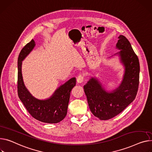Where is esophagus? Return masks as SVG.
I'll use <instances>...</instances> for the list:
<instances>
[{
	"mask_svg": "<svg viewBox=\"0 0 152 152\" xmlns=\"http://www.w3.org/2000/svg\"><path fill=\"white\" fill-rule=\"evenodd\" d=\"M84 77L82 74H79L77 77V83L78 84L82 83L84 80Z\"/></svg>",
	"mask_w": 152,
	"mask_h": 152,
	"instance_id": "1",
	"label": "esophagus"
}]
</instances>
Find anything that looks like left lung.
Masks as SVG:
<instances>
[{"mask_svg": "<svg viewBox=\"0 0 152 152\" xmlns=\"http://www.w3.org/2000/svg\"><path fill=\"white\" fill-rule=\"evenodd\" d=\"M116 48L120 51L115 55L120 57L125 68L120 84L112 92H107L96 77H91L84 86L89 108L99 120H106L119 114L133 102L139 84V59L128 39L120 35Z\"/></svg>", "mask_w": 152, "mask_h": 152, "instance_id": "8db88e82", "label": "left lung"}]
</instances>
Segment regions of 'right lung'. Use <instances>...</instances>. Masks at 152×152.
<instances>
[{
	"label": "right lung",
	"mask_w": 152,
	"mask_h": 152,
	"mask_svg": "<svg viewBox=\"0 0 152 152\" xmlns=\"http://www.w3.org/2000/svg\"><path fill=\"white\" fill-rule=\"evenodd\" d=\"M35 46L34 39L21 50L18 59V94L29 114L35 119L48 124H57L66 115L70 93L76 86V78L72 77L57 88L53 95L46 99H39L32 95L26 87L22 76V61Z\"/></svg>",
	"instance_id": "add662e5"
}]
</instances>
